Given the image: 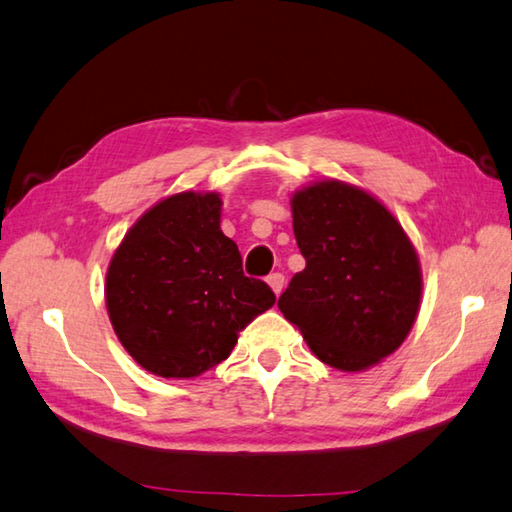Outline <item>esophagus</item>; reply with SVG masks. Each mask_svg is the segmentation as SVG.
Segmentation results:
<instances>
[{
  "label": "esophagus",
  "mask_w": 512,
  "mask_h": 512,
  "mask_svg": "<svg viewBox=\"0 0 512 512\" xmlns=\"http://www.w3.org/2000/svg\"><path fill=\"white\" fill-rule=\"evenodd\" d=\"M268 286L273 288V293L279 297L282 295V290H284V275L282 273H273L268 277Z\"/></svg>",
  "instance_id": "34e87169"
}]
</instances>
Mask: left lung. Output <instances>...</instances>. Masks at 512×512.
<instances>
[{"label": "left lung", "mask_w": 512, "mask_h": 512, "mask_svg": "<svg viewBox=\"0 0 512 512\" xmlns=\"http://www.w3.org/2000/svg\"><path fill=\"white\" fill-rule=\"evenodd\" d=\"M290 208L306 268L290 279L279 310L324 364L346 373L379 364L419 313L413 242L377 197L337 179L295 190Z\"/></svg>", "instance_id": "1"}]
</instances>
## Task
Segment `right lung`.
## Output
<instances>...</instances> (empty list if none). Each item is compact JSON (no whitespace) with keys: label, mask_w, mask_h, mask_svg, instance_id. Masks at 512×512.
I'll list each match as a JSON object with an SVG mask.
<instances>
[{"label":"right lung","mask_w":512,"mask_h":512,"mask_svg":"<svg viewBox=\"0 0 512 512\" xmlns=\"http://www.w3.org/2000/svg\"><path fill=\"white\" fill-rule=\"evenodd\" d=\"M222 197H164L130 226L106 270V308L122 346L148 373L190 379L222 364L275 293L246 277L219 228Z\"/></svg>","instance_id":"add662e5"}]
</instances>
